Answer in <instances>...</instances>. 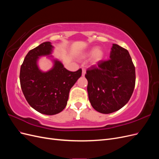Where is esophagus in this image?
<instances>
[{
	"mask_svg": "<svg viewBox=\"0 0 159 159\" xmlns=\"http://www.w3.org/2000/svg\"><path fill=\"white\" fill-rule=\"evenodd\" d=\"M81 70H82V76H84L85 75V68H84V67H82L81 68Z\"/></svg>",
	"mask_w": 159,
	"mask_h": 159,
	"instance_id": "esophagus-1",
	"label": "esophagus"
}]
</instances>
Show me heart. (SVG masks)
Masks as SVG:
<instances>
[{"label":"heart","instance_id":"b5f03b06","mask_svg":"<svg viewBox=\"0 0 159 159\" xmlns=\"http://www.w3.org/2000/svg\"><path fill=\"white\" fill-rule=\"evenodd\" d=\"M91 54H93V58L95 61H99L102 59L103 56V52L102 50L100 49H96L95 48L90 49L87 53H85L84 56H87Z\"/></svg>","mask_w":159,"mask_h":159}]
</instances>
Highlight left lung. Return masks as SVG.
Listing matches in <instances>:
<instances>
[{"mask_svg":"<svg viewBox=\"0 0 159 159\" xmlns=\"http://www.w3.org/2000/svg\"><path fill=\"white\" fill-rule=\"evenodd\" d=\"M110 59L86 71L89 102L97 111L109 114L129 102L135 85V68L129 52L113 44Z\"/></svg>","mask_w":159,"mask_h":159,"instance_id":"1","label":"left lung"}]
</instances>
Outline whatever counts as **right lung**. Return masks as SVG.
Here are the masks:
<instances>
[{
	"instance_id": "add662e5",
	"label": "right lung",
	"mask_w": 159,
	"mask_h": 159,
	"mask_svg": "<svg viewBox=\"0 0 159 159\" xmlns=\"http://www.w3.org/2000/svg\"><path fill=\"white\" fill-rule=\"evenodd\" d=\"M53 48L51 42H46L30 50L20 72V86L28 103L38 112L48 115L59 113L66 107L70 90L82 72L81 69L68 71L60 61L54 58L52 68L41 71L37 64L38 59L50 56Z\"/></svg>"
}]
</instances>
